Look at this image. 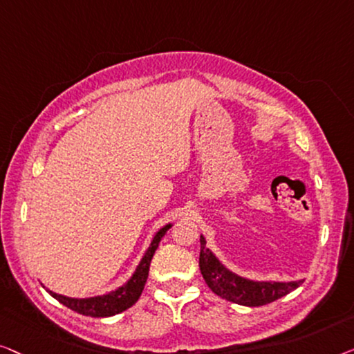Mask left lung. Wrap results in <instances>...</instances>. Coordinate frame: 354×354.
I'll list each match as a JSON object with an SVG mask.
<instances>
[{
	"instance_id": "1",
	"label": "left lung",
	"mask_w": 354,
	"mask_h": 354,
	"mask_svg": "<svg viewBox=\"0 0 354 354\" xmlns=\"http://www.w3.org/2000/svg\"><path fill=\"white\" fill-rule=\"evenodd\" d=\"M198 266L207 286L215 292L218 297L227 301L237 303L243 306H263L268 303L276 301L279 298L287 295L297 287H300L303 281L276 282V281H252L237 276L236 272L229 271L213 252L207 247L205 237L201 236V258Z\"/></svg>"
}]
</instances>
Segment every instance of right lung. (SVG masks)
Listing matches in <instances>:
<instances>
[{"instance_id": "add662e5", "label": "right lung", "mask_w": 354, "mask_h": 354, "mask_svg": "<svg viewBox=\"0 0 354 354\" xmlns=\"http://www.w3.org/2000/svg\"><path fill=\"white\" fill-rule=\"evenodd\" d=\"M173 225L168 223L163 227L158 229L156 236L152 237L151 245L144 253L142 260L139 261L136 271L133 272V276L123 283L122 287L115 288V290L106 293V295H97V297H89V298H72L66 295H59V293L49 290L51 297L56 298L59 303H62L64 306L71 308L72 311H77L83 316H91V317H109L115 316L118 313L128 310L129 306H133L134 303L141 297L142 288L146 286L147 276H149V266H151L152 257L156 253L158 243H160L162 237L165 236L168 229Z\"/></svg>"}]
</instances>
